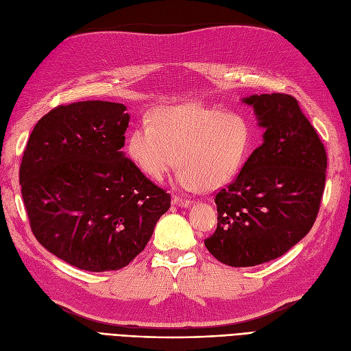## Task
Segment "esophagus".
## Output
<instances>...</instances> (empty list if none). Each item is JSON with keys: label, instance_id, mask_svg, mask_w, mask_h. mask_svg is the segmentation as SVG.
<instances>
[{"label": "esophagus", "instance_id": "obj_1", "mask_svg": "<svg viewBox=\"0 0 351 351\" xmlns=\"http://www.w3.org/2000/svg\"><path fill=\"white\" fill-rule=\"evenodd\" d=\"M173 204L177 205V206L187 208L190 204H192V200H190V199H184V197H180V196H174V197H173Z\"/></svg>", "mask_w": 351, "mask_h": 351}]
</instances>
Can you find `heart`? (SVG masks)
<instances>
[{"mask_svg": "<svg viewBox=\"0 0 351 351\" xmlns=\"http://www.w3.org/2000/svg\"><path fill=\"white\" fill-rule=\"evenodd\" d=\"M252 141V124L243 114L190 102L159 108L149 123L137 124L127 154L158 182L178 162L177 183L183 189H214L237 176Z\"/></svg>", "mask_w": 351, "mask_h": 351, "instance_id": "obj_1", "label": "heart"}]
</instances>
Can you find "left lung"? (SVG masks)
<instances>
[{"label": "left lung", "mask_w": 351, "mask_h": 351, "mask_svg": "<svg viewBox=\"0 0 351 351\" xmlns=\"http://www.w3.org/2000/svg\"><path fill=\"white\" fill-rule=\"evenodd\" d=\"M243 102L265 127L263 142L215 195L218 224L205 240L212 256L236 268L277 259L311 231L326 177L325 146L295 98L263 93Z\"/></svg>", "instance_id": "1"}]
</instances>
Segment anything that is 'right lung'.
I'll use <instances>...</instances> for the list:
<instances>
[{"instance_id":"add662e5","label":"right lung","mask_w":351,"mask_h":351,"mask_svg":"<svg viewBox=\"0 0 351 351\" xmlns=\"http://www.w3.org/2000/svg\"><path fill=\"white\" fill-rule=\"evenodd\" d=\"M123 104L58 105L36 123L19 182L30 230L73 267L117 271L149 241L171 196L127 158Z\"/></svg>"}]
</instances>
